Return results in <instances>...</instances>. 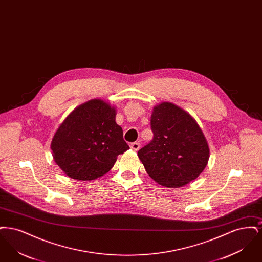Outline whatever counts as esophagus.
<instances>
[{"instance_id":"esophagus-1","label":"esophagus","mask_w":262,"mask_h":262,"mask_svg":"<svg viewBox=\"0 0 262 262\" xmlns=\"http://www.w3.org/2000/svg\"><path fill=\"white\" fill-rule=\"evenodd\" d=\"M129 147L132 149L135 150V151H137V150L139 149V147H140V143L139 142H133V143L129 144Z\"/></svg>"}]
</instances>
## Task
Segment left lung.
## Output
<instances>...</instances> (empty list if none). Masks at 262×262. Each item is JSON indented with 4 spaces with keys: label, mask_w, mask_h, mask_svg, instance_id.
Wrapping results in <instances>:
<instances>
[{
    "label": "left lung",
    "mask_w": 262,
    "mask_h": 262,
    "mask_svg": "<svg viewBox=\"0 0 262 262\" xmlns=\"http://www.w3.org/2000/svg\"><path fill=\"white\" fill-rule=\"evenodd\" d=\"M153 138L137 155L147 174L164 187H182L206 167L209 147L200 125L185 110L164 102L151 115Z\"/></svg>",
    "instance_id": "left-lung-1"
}]
</instances>
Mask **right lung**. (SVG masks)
<instances>
[{"mask_svg":"<svg viewBox=\"0 0 262 262\" xmlns=\"http://www.w3.org/2000/svg\"><path fill=\"white\" fill-rule=\"evenodd\" d=\"M116 110L101 99L78 106L59 126L51 142L53 158L72 179L90 181L108 173L120 154L129 149Z\"/></svg>","mask_w":262,"mask_h":262,"instance_id":"1","label":"right lung"}]
</instances>
